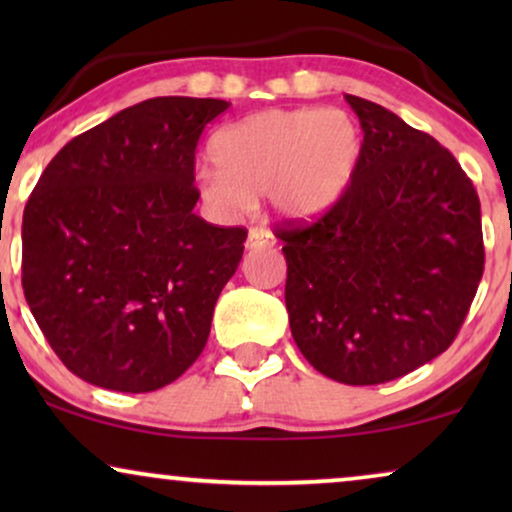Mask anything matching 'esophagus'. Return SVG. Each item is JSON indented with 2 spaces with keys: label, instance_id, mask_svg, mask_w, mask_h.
Segmentation results:
<instances>
[{
  "label": "esophagus",
  "instance_id": "obj_1",
  "mask_svg": "<svg viewBox=\"0 0 512 512\" xmlns=\"http://www.w3.org/2000/svg\"><path fill=\"white\" fill-rule=\"evenodd\" d=\"M275 235L265 228H251L249 230V240H247V249L251 251H261V249H270L275 247Z\"/></svg>",
  "mask_w": 512,
  "mask_h": 512
}]
</instances>
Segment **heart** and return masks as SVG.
Wrapping results in <instances>:
<instances>
[{
  "label": "heart",
  "mask_w": 512,
  "mask_h": 512,
  "mask_svg": "<svg viewBox=\"0 0 512 512\" xmlns=\"http://www.w3.org/2000/svg\"><path fill=\"white\" fill-rule=\"evenodd\" d=\"M198 172L202 200L242 212L268 195L275 212L310 221L338 205L361 158L359 125L342 109H268L216 132Z\"/></svg>",
  "instance_id": "b5f03b06"
}]
</instances>
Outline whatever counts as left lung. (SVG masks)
Masks as SVG:
<instances>
[{
	"label": "left lung",
	"mask_w": 512,
	"mask_h": 512,
	"mask_svg": "<svg viewBox=\"0 0 512 512\" xmlns=\"http://www.w3.org/2000/svg\"><path fill=\"white\" fill-rule=\"evenodd\" d=\"M363 130L347 193L310 226L284 223L286 310L307 361L335 382L382 384L443 354L485 270L480 200L445 146L345 95Z\"/></svg>",
	"instance_id": "left-lung-1"
}]
</instances>
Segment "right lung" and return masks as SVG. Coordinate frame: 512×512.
I'll list each match as a JSON object with an SVG mask.
<instances>
[{"instance_id": "1", "label": "right lung", "mask_w": 512, "mask_h": 512, "mask_svg": "<svg viewBox=\"0 0 512 512\" xmlns=\"http://www.w3.org/2000/svg\"><path fill=\"white\" fill-rule=\"evenodd\" d=\"M230 107L153 97L62 146L23 214V289L48 345L95 387L146 394L207 345L244 228L193 212L195 146Z\"/></svg>"}]
</instances>
